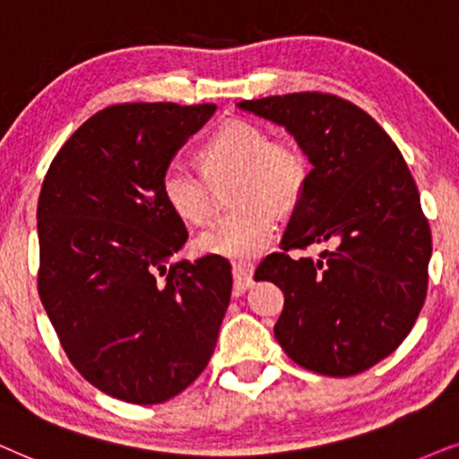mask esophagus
<instances>
[{"label": "esophagus", "instance_id": "34e87169", "mask_svg": "<svg viewBox=\"0 0 459 459\" xmlns=\"http://www.w3.org/2000/svg\"><path fill=\"white\" fill-rule=\"evenodd\" d=\"M254 266L246 264V262H237L233 264V279H235V290L237 291H246L247 287H252L254 283Z\"/></svg>", "mask_w": 459, "mask_h": 459}]
</instances>
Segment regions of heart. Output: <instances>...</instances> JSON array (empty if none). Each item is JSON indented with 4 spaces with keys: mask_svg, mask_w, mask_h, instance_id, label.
Wrapping results in <instances>:
<instances>
[{
    "mask_svg": "<svg viewBox=\"0 0 459 459\" xmlns=\"http://www.w3.org/2000/svg\"><path fill=\"white\" fill-rule=\"evenodd\" d=\"M201 172L172 161L161 174V195L176 216L205 224L218 210L216 186L229 188L235 210L197 237L205 254L254 260L274 237V210L285 213L300 204L310 180V163L291 138H271L252 121H226L199 149Z\"/></svg>",
    "mask_w": 459,
    "mask_h": 459,
    "instance_id": "heart-1",
    "label": "heart"
}]
</instances>
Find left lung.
Segmentation results:
<instances>
[{
  "label": "left lung",
  "mask_w": 459,
  "mask_h": 459,
  "mask_svg": "<svg viewBox=\"0 0 459 459\" xmlns=\"http://www.w3.org/2000/svg\"><path fill=\"white\" fill-rule=\"evenodd\" d=\"M239 107L283 126L313 163L281 252L255 271L285 296L274 338L315 374H361L407 338L429 291L432 235L413 176L380 124L340 96L296 91ZM313 242L333 249L316 263L289 255Z\"/></svg>",
  "instance_id": "left-lung-1"
}]
</instances>
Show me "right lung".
Masks as SVG:
<instances>
[{
  "instance_id": "1",
  "label": "right lung",
  "mask_w": 459,
  "mask_h": 459,
  "mask_svg": "<svg viewBox=\"0 0 459 459\" xmlns=\"http://www.w3.org/2000/svg\"><path fill=\"white\" fill-rule=\"evenodd\" d=\"M216 105L126 102L63 144L38 204L41 304L102 393L157 405L207 368L233 290L229 260H174L188 239L161 174Z\"/></svg>"
}]
</instances>
